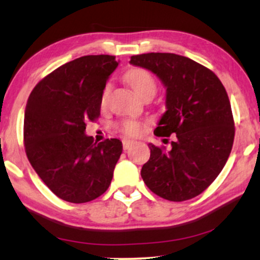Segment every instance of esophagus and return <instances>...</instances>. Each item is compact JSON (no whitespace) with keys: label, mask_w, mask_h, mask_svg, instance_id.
<instances>
[{"label":"esophagus","mask_w":260,"mask_h":260,"mask_svg":"<svg viewBox=\"0 0 260 260\" xmlns=\"http://www.w3.org/2000/svg\"><path fill=\"white\" fill-rule=\"evenodd\" d=\"M132 144H133L132 140H129V139H123V140H122V147H123L124 150H127V149L129 148Z\"/></svg>","instance_id":"esophagus-1"}]
</instances>
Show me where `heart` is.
I'll list each match as a JSON object with an SVG mask.
<instances>
[{
	"instance_id": "b5f03b06",
	"label": "heart",
	"mask_w": 260,
	"mask_h": 260,
	"mask_svg": "<svg viewBox=\"0 0 260 260\" xmlns=\"http://www.w3.org/2000/svg\"><path fill=\"white\" fill-rule=\"evenodd\" d=\"M126 80L128 84L131 85V88L140 96H143V95L147 94L149 91L155 92V89H156V83H155L154 77L151 76L149 71L144 70V68H133V70H131L126 74ZM107 91H109V84L105 85L103 94H101V103L103 104L106 100ZM116 127L124 136L129 137L139 136L143 132V123L137 120H124L117 123Z\"/></svg>"
}]
</instances>
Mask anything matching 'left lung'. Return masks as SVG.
Returning a JSON list of instances; mask_svg holds the SVG:
<instances>
[{"label": "left lung", "mask_w": 260, "mask_h": 260, "mask_svg": "<svg viewBox=\"0 0 260 260\" xmlns=\"http://www.w3.org/2000/svg\"><path fill=\"white\" fill-rule=\"evenodd\" d=\"M129 62L151 71L166 86L168 110L154 134H176L171 150L149 144L143 181L168 201L194 198L219 176L234 144L235 121L225 86L213 71L176 53H142Z\"/></svg>", "instance_id": "obj_1"}]
</instances>
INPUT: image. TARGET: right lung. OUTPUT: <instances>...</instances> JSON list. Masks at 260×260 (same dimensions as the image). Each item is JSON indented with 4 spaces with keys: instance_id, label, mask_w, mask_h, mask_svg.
<instances>
[{
    "instance_id": "add662e5",
    "label": "right lung",
    "mask_w": 260,
    "mask_h": 260,
    "mask_svg": "<svg viewBox=\"0 0 260 260\" xmlns=\"http://www.w3.org/2000/svg\"><path fill=\"white\" fill-rule=\"evenodd\" d=\"M118 63L88 55L62 64L35 85L26 101L24 148L29 162L52 193L86 203L106 192L122 154L120 139L94 142L86 121L100 116L101 94Z\"/></svg>"
}]
</instances>
